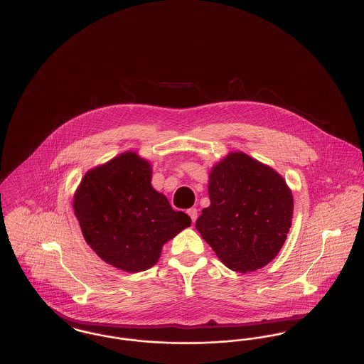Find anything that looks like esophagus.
Returning <instances> with one entry per match:
<instances>
[{"label": "esophagus", "mask_w": 364, "mask_h": 364, "mask_svg": "<svg viewBox=\"0 0 364 364\" xmlns=\"http://www.w3.org/2000/svg\"><path fill=\"white\" fill-rule=\"evenodd\" d=\"M187 213H188V216L191 218V220H193V223H194L196 220V218H198V210H196V208H191V209L187 210Z\"/></svg>", "instance_id": "esophagus-1"}]
</instances>
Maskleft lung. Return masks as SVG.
<instances>
[{"mask_svg": "<svg viewBox=\"0 0 364 364\" xmlns=\"http://www.w3.org/2000/svg\"><path fill=\"white\" fill-rule=\"evenodd\" d=\"M196 230L224 264L238 273L264 267L280 252L291 227L294 198L280 174L244 152L212 168Z\"/></svg>", "mask_w": 364, "mask_h": 364, "instance_id": "8db88e82", "label": "left lung"}]
</instances>
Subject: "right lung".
I'll return each mask as SVG.
<instances>
[{
  "label": "right lung",
  "instance_id": "1",
  "mask_svg": "<svg viewBox=\"0 0 364 364\" xmlns=\"http://www.w3.org/2000/svg\"><path fill=\"white\" fill-rule=\"evenodd\" d=\"M152 168L124 152L91 168L75 194L73 209L84 240L104 262L129 273L156 264L162 247L191 225L183 212L151 186Z\"/></svg>",
  "mask_w": 364,
  "mask_h": 364
}]
</instances>
